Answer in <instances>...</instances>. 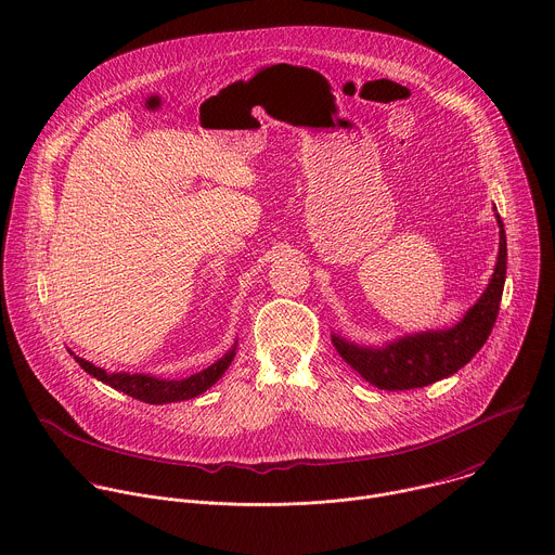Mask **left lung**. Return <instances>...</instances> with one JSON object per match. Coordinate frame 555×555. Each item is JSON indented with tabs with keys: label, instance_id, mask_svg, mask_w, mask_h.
I'll list each match as a JSON object with an SVG mask.
<instances>
[{
	"label": "left lung",
	"instance_id": "obj_1",
	"mask_svg": "<svg viewBox=\"0 0 555 555\" xmlns=\"http://www.w3.org/2000/svg\"><path fill=\"white\" fill-rule=\"evenodd\" d=\"M494 215L501 240L492 279L479 300L463 313V319L454 327L409 334L382 347L356 345L338 334L332 336V343L343 360L351 364V369H356L369 384L384 390L422 388L456 373L486 345L496 323L507 272L505 228L501 215Z\"/></svg>",
	"mask_w": 555,
	"mask_h": 555
}]
</instances>
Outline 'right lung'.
Listing matches in <instances>:
<instances>
[{"instance_id":"obj_1","label":"right lung","mask_w":555,"mask_h":555,"mask_svg":"<svg viewBox=\"0 0 555 555\" xmlns=\"http://www.w3.org/2000/svg\"><path fill=\"white\" fill-rule=\"evenodd\" d=\"M234 353H236V340L228 353H223L217 362L202 369L199 373H193V375L180 377V379H167V377H157L151 373L107 371V369H101V366L88 362L86 358H78L69 351V356H74V360L81 364V369L86 373H90L99 382L129 395V398H133V400H140L144 404H171V402H184V400L197 398V395L206 392L228 371L230 362L234 360Z\"/></svg>"}]
</instances>
